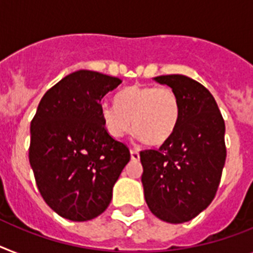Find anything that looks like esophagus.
<instances>
[{
  "label": "esophagus",
  "instance_id": "esophagus-1",
  "mask_svg": "<svg viewBox=\"0 0 253 253\" xmlns=\"http://www.w3.org/2000/svg\"><path fill=\"white\" fill-rule=\"evenodd\" d=\"M130 153H131V159H132V161H139V159H140L139 150H136V149H131V150H130Z\"/></svg>",
  "mask_w": 253,
  "mask_h": 253
}]
</instances>
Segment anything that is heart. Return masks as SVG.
I'll return each instance as SVG.
<instances>
[{
	"mask_svg": "<svg viewBox=\"0 0 253 253\" xmlns=\"http://www.w3.org/2000/svg\"><path fill=\"white\" fill-rule=\"evenodd\" d=\"M103 126L112 137L133 132L148 145H162L172 136L180 120V101L169 87L139 86L123 88L116 104L100 107Z\"/></svg>",
	"mask_w": 253,
	"mask_h": 253,
	"instance_id": "1",
	"label": "heart"
}]
</instances>
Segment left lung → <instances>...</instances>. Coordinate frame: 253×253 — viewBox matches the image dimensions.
Wrapping results in <instances>:
<instances>
[{
	"instance_id": "8db88e82",
	"label": "left lung",
	"mask_w": 253,
	"mask_h": 253,
	"mask_svg": "<svg viewBox=\"0 0 253 253\" xmlns=\"http://www.w3.org/2000/svg\"><path fill=\"white\" fill-rule=\"evenodd\" d=\"M153 80L175 91L180 120L158 150L140 152L144 197L153 215L181 224L215 198L226 159L225 123L211 92L199 82L181 74Z\"/></svg>"
}]
</instances>
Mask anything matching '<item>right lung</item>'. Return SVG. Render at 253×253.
<instances>
[{
  "label": "right lung",
  "mask_w": 253,
  "mask_h": 253,
  "mask_svg": "<svg viewBox=\"0 0 253 253\" xmlns=\"http://www.w3.org/2000/svg\"><path fill=\"white\" fill-rule=\"evenodd\" d=\"M122 84L99 72L68 74L43 95L31 122L29 163L44 202L61 217L101 215L130 150L105 131L101 99Z\"/></svg>",
  "instance_id": "1"
}]
</instances>
